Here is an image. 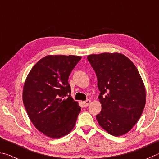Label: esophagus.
I'll use <instances>...</instances> for the list:
<instances>
[{
    "instance_id": "1",
    "label": "esophagus",
    "mask_w": 159,
    "mask_h": 159,
    "mask_svg": "<svg viewBox=\"0 0 159 159\" xmlns=\"http://www.w3.org/2000/svg\"><path fill=\"white\" fill-rule=\"evenodd\" d=\"M90 103H91L90 100H87V101L83 102V105H84V107H87L88 105H89Z\"/></svg>"
}]
</instances>
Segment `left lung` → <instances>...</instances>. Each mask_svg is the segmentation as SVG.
Segmentation results:
<instances>
[{"mask_svg": "<svg viewBox=\"0 0 159 159\" xmlns=\"http://www.w3.org/2000/svg\"><path fill=\"white\" fill-rule=\"evenodd\" d=\"M87 59L101 91L102 110L97 121L111 135L126 134L139 120L146 102L145 88L137 68L119 53L91 54Z\"/></svg>", "mask_w": 159, "mask_h": 159, "instance_id": "obj_1", "label": "left lung"}]
</instances>
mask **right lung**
<instances>
[{"instance_id": "add662e5", "label": "right lung", "mask_w": 159, "mask_h": 159, "mask_svg": "<svg viewBox=\"0 0 159 159\" xmlns=\"http://www.w3.org/2000/svg\"><path fill=\"white\" fill-rule=\"evenodd\" d=\"M81 57L48 55L30 70L23 89V102L39 131L52 138L73 129L81 107L70 96L68 77Z\"/></svg>"}]
</instances>
